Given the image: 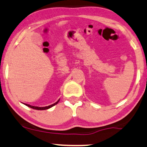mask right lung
<instances>
[{
  "label": "right lung",
  "instance_id": "obj_1",
  "mask_svg": "<svg viewBox=\"0 0 147 147\" xmlns=\"http://www.w3.org/2000/svg\"><path fill=\"white\" fill-rule=\"evenodd\" d=\"M59 100H60V99H59V100H58L56 103H54V104H52V105H50V106H46V107H37V106H30V105H29V104H24L26 105V106L29 107V108H32V109H35V110H47V109H49V108H52V106H55L56 104H58V102H59Z\"/></svg>",
  "mask_w": 147,
  "mask_h": 147
}]
</instances>
